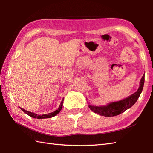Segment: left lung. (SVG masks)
Masks as SVG:
<instances>
[{"mask_svg":"<svg viewBox=\"0 0 153 153\" xmlns=\"http://www.w3.org/2000/svg\"><path fill=\"white\" fill-rule=\"evenodd\" d=\"M145 82V75L143 76L140 81V85L137 91L129 96L127 98L119 100L117 102H110L106 106H93L89 105V108L95 113L98 114L100 116H104L106 117L115 116L123 113L126 110L134 105L137 101L138 98L140 96L143 88Z\"/></svg>","mask_w":153,"mask_h":153,"instance_id":"8db88e82","label":"left lung"}]
</instances>
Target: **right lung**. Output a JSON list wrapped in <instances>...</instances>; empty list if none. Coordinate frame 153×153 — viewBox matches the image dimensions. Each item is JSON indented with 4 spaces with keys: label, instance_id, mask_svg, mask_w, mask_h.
I'll return each instance as SVG.
<instances>
[{
    "label": "right lung",
    "instance_id": "right-lung-1",
    "mask_svg": "<svg viewBox=\"0 0 153 153\" xmlns=\"http://www.w3.org/2000/svg\"><path fill=\"white\" fill-rule=\"evenodd\" d=\"M63 101H64V99L62 100L61 103H60V105L58 107V108L55 110V111L53 112H51V113H48L47 114H43V115H37L36 114H35L33 112H29L27 111V110H25L24 109H23L22 108L21 110H22L23 112H25V114H27V115H29L30 116L32 117V118H37V119H43V118H52V117H53L54 116L57 115L58 113L60 112V110L62 108V105H63Z\"/></svg>",
    "mask_w": 153,
    "mask_h": 153
}]
</instances>
